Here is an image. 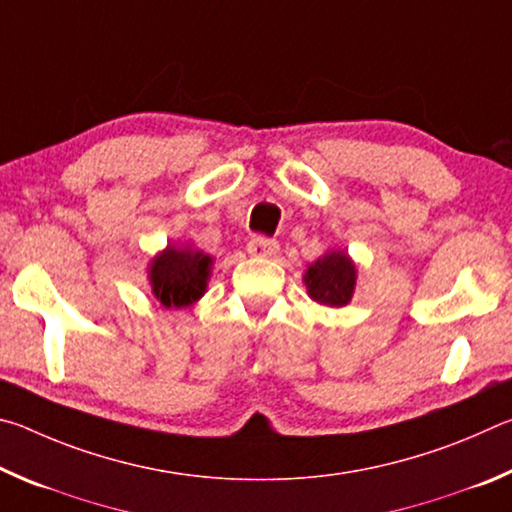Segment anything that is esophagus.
<instances>
[{"label":"esophagus","instance_id":"34e87169","mask_svg":"<svg viewBox=\"0 0 512 512\" xmlns=\"http://www.w3.org/2000/svg\"><path fill=\"white\" fill-rule=\"evenodd\" d=\"M248 253L253 255V257H259V259L275 257L277 253H280V244H277L275 239L255 237V239H250V244H248Z\"/></svg>","mask_w":512,"mask_h":512}]
</instances>
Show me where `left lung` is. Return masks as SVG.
<instances>
[{
  "mask_svg": "<svg viewBox=\"0 0 512 512\" xmlns=\"http://www.w3.org/2000/svg\"><path fill=\"white\" fill-rule=\"evenodd\" d=\"M302 282L307 296L323 307H345L357 287V264L348 250L329 248L314 264L307 266Z\"/></svg>",
  "mask_w": 512,
  "mask_h": 512,
  "instance_id": "8db88e82",
  "label": "left lung"
}]
</instances>
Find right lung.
<instances>
[{
	"instance_id": "right-lung-1",
	"label": "right lung",
	"mask_w": 512,
	"mask_h": 512,
	"mask_svg": "<svg viewBox=\"0 0 512 512\" xmlns=\"http://www.w3.org/2000/svg\"><path fill=\"white\" fill-rule=\"evenodd\" d=\"M214 259L192 244H167L146 266L151 293L162 307L183 309L207 291Z\"/></svg>"
}]
</instances>
